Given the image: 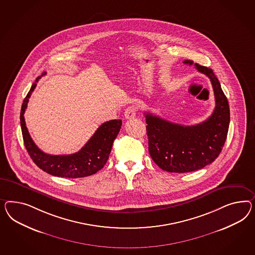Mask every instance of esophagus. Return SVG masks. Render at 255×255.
Wrapping results in <instances>:
<instances>
[{
    "label": "esophagus",
    "mask_w": 255,
    "mask_h": 255,
    "mask_svg": "<svg viewBox=\"0 0 255 255\" xmlns=\"http://www.w3.org/2000/svg\"><path fill=\"white\" fill-rule=\"evenodd\" d=\"M136 115V108L134 106H130L128 107L125 112H124V116L127 119V120H131L133 118L135 117Z\"/></svg>",
    "instance_id": "esophagus-1"
}]
</instances>
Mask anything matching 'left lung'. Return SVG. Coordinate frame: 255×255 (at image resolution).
<instances>
[{
	"instance_id": "obj_1",
	"label": "left lung",
	"mask_w": 255,
	"mask_h": 255,
	"mask_svg": "<svg viewBox=\"0 0 255 255\" xmlns=\"http://www.w3.org/2000/svg\"><path fill=\"white\" fill-rule=\"evenodd\" d=\"M184 63L193 65L191 60ZM195 68L209 77L214 88L215 108L206 121L184 126L145 113L148 151L154 162L167 172H194L211 164L227 139L230 122L227 97L213 69L199 64H195Z\"/></svg>"
}]
</instances>
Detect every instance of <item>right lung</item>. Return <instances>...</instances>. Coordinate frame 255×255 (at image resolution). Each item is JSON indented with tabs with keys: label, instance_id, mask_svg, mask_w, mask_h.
Returning a JSON list of instances; mask_svg holds the SVG:
<instances>
[{
	"label": "right lung",
	"instance_id": "add662e5",
	"mask_svg": "<svg viewBox=\"0 0 255 255\" xmlns=\"http://www.w3.org/2000/svg\"><path fill=\"white\" fill-rule=\"evenodd\" d=\"M46 74L43 72L39 76L25 97L20 112L21 130L24 144L28 155L33 162L42 171L58 177L80 178L89 176L98 172L107 163L110 157L114 140L122 128V120L106 122L97 129L89 141L81 150L69 155H49L35 145L26 126L24 113L27 109L28 98L35 89L39 79Z\"/></svg>",
	"mask_w": 255,
	"mask_h": 255
}]
</instances>
